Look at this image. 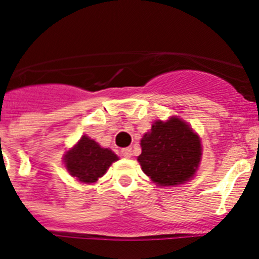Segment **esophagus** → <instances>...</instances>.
I'll return each instance as SVG.
<instances>
[{"label":"esophagus","mask_w":259,"mask_h":259,"mask_svg":"<svg viewBox=\"0 0 259 259\" xmlns=\"http://www.w3.org/2000/svg\"><path fill=\"white\" fill-rule=\"evenodd\" d=\"M122 155L125 158H131L132 157V148H123L122 149Z\"/></svg>","instance_id":"34e87169"}]
</instances>
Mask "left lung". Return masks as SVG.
<instances>
[{
	"mask_svg": "<svg viewBox=\"0 0 259 259\" xmlns=\"http://www.w3.org/2000/svg\"><path fill=\"white\" fill-rule=\"evenodd\" d=\"M137 157L144 172L161 187H174L191 180L200 166V136L178 116L155 120L141 139Z\"/></svg>",
	"mask_w": 259,
	"mask_h": 259,
	"instance_id": "8db88e82",
	"label": "left lung"
}]
</instances>
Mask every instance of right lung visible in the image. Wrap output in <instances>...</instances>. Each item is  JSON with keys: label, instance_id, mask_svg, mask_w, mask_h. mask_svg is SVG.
I'll list each match as a JSON object with an SVG mask.
<instances>
[{"label": "right lung", "instance_id": "add662e5", "mask_svg": "<svg viewBox=\"0 0 259 259\" xmlns=\"http://www.w3.org/2000/svg\"><path fill=\"white\" fill-rule=\"evenodd\" d=\"M118 159V155L113 150L102 148L85 135L63 157L68 174L85 184L97 182L111 163Z\"/></svg>", "mask_w": 259, "mask_h": 259}]
</instances>
